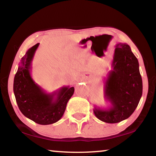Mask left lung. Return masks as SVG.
Masks as SVG:
<instances>
[{
  "label": "left lung",
  "mask_w": 156,
  "mask_h": 156,
  "mask_svg": "<svg viewBox=\"0 0 156 156\" xmlns=\"http://www.w3.org/2000/svg\"><path fill=\"white\" fill-rule=\"evenodd\" d=\"M112 68L104 88V98L110 107L94 105V113L102 122L117 123L127 119L136 109L142 94V80L138 60L126 43L115 44Z\"/></svg>",
  "instance_id": "left-lung-1"
}]
</instances>
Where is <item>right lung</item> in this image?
<instances>
[{"label":"right lung","mask_w":156,"mask_h":156,"mask_svg":"<svg viewBox=\"0 0 156 156\" xmlns=\"http://www.w3.org/2000/svg\"><path fill=\"white\" fill-rule=\"evenodd\" d=\"M39 43L27 50L20 60L14 80V93L21 113L39 125H51L62 117L74 87H62L47 93L31 75V62Z\"/></svg>","instance_id":"obj_1"}]
</instances>
